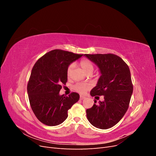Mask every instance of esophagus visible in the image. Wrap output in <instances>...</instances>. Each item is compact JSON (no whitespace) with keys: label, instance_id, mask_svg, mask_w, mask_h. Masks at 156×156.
Instances as JSON below:
<instances>
[{"label":"esophagus","instance_id":"obj_1","mask_svg":"<svg viewBox=\"0 0 156 156\" xmlns=\"http://www.w3.org/2000/svg\"><path fill=\"white\" fill-rule=\"evenodd\" d=\"M85 98V97L83 96H80V100H84V99Z\"/></svg>","mask_w":156,"mask_h":156}]
</instances>
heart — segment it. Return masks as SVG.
Here are the masks:
<instances>
[{"label": "heart", "instance_id": "heart-1", "mask_svg": "<svg viewBox=\"0 0 156 156\" xmlns=\"http://www.w3.org/2000/svg\"><path fill=\"white\" fill-rule=\"evenodd\" d=\"M79 65L81 66L82 69L84 71L85 73L91 72L92 73L94 70V65L88 59H82L79 62ZM74 67L73 64H70L67 69V76L69 77L71 72ZM91 88V84L88 83H77L74 84L73 89L74 90L79 92V94H85L87 90Z\"/></svg>", "mask_w": 156, "mask_h": 156}]
</instances>
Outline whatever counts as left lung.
I'll return each mask as SVG.
<instances>
[{"label": "left lung", "mask_w": 156, "mask_h": 156, "mask_svg": "<svg viewBox=\"0 0 156 156\" xmlns=\"http://www.w3.org/2000/svg\"><path fill=\"white\" fill-rule=\"evenodd\" d=\"M100 68L101 76L97 85L90 92L92 96H104L87 109L90 124L97 128L106 129L116 125L129 107L133 93L130 70L120 56L114 54H84Z\"/></svg>", "instance_id": "1"}]
</instances>
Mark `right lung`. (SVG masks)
<instances>
[{"mask_svg":"<svg viewBox=\"0 0 156 156\" xmlns=\"http://www.w3.org/2000/svg\"><path fill=\"white\" fill-rule=\"evenodd\" d=\"M83 55L55 49L37 60L32 68L27 84L30 105L41 123L57 126L67 119L68 111L79 100V94L59 95L62 84L68 81L67 69Z\"/></svg>","mask_w":156,"mask_h":156,"instance_id":"add662e5","label":"right lung"}]
</instances>
